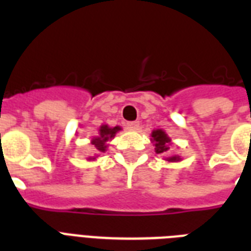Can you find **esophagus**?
<instances>
[{
	"label": "esophagus",
	"instance_id": "1",
	"mask_svg": "<svg viewBox=\"0 0 251 251\" xmlns=\"http://www.w3.org/2000/svg\"><path fill=\"white\" fill-rule=\"evenodd\" d=\"M126 127H127L129 130H138L139 129V122L138 121L127 122V124H126Z\"/></svg>",
	"mask_w": 251,
	"mask_h": 251
}]
</instances>
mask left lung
<instances>
[{"mask_svg":"<svg viewBox=\"0 0 251 251\" xmlns=\"http://www.w3.org/2000/svg\"><path fill=\"white\" fill-rule=\"evenodd\" d=\"M151 142L155 146V151H156L157 155H161V156L164 157V160L171 161V163L181 161V156H178V155L167 156L168 151H169V146L172 145V139L163 129L152 130V133H151Z\"/></svg>","mask_w":251,"mask_h":251,"instance_id":"obj_1","label":"left lung"}]
</instances>
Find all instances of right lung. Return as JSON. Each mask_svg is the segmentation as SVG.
Returning <instances> with one entry per match:
<instances>
[{
    "label": "right lung",
    "instance_id": "right-lung-1",
    "mask_svg": "<svg viewBox=\"0 0 251 251\" xmlns=\"http://www.w3.org/2000/svg\"><path fill=\"white\" fill-rule=\"evenodd\" d=\"M120 130H122L121 126L110 127L109 125H105V124L100 126V127H99V135H96V137H94L91 139L92 149H94V151L96 153H95V156L87 157V160H96V157H98L100 153L105 152L106 149H108V142L112 141Z\"/></svg>",
    "mask_w": 251,
    "mask_h": 251
}]
</instances>
